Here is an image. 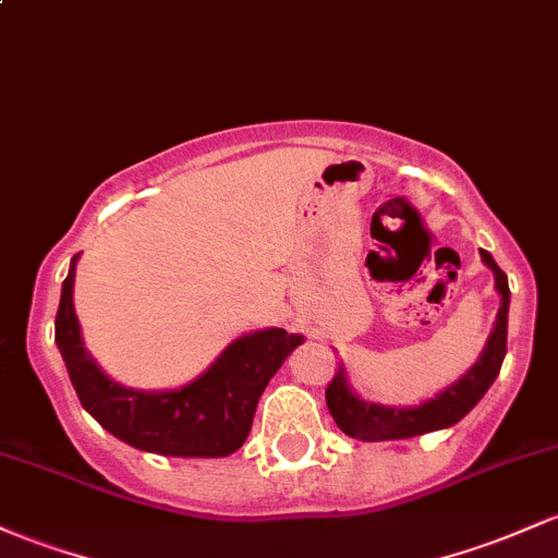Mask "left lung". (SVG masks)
Wrapping results in <instances>:
<instances>
[{
	"mask_svg": "<svg viewBox=\"0 0 558 558\" xmlns=\"http://www.w3.org/2000/svg\"><path fill=\"white\" fill-rule=\"evenodd\" d=\"M482 262L493 269L495 289L500 293V310L498 320H495L493 333H489L487 347L482 349L480 360L471 365L466 376L458 378L448 389L439 391L432 400L421 402L413 408H387L376 405V402H365L354 395L347 381V373L339 365L336 376L330 378L326 389V402L330 415H333L336 426L349 434L352 439H363V442H384V439H408L418 437V434L437 432V428H448L463 418L476 402L485 397V391L493 387L495 376L500 373L506 357V339H508V278L506 272L495 265L493 256L485 248H480Z\"/></svg>",
	"mask_w": 558,
	"mask_h": 558,
	"instance_id": "1",
	"label": "left lung"
}]
</instances>
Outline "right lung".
<instances>
[{
  "instance_id": "add662e5",
  "label": "right lung",
  "mask_w": 558,
  "mask_h": 558,
  "mask_svg": "<svg viewBox=\"0 0 558 558\" xmlns=\"http://www.w3.org/2000/svg\"><path fill=\"white\" fill-rule=\"evenodd\" d=\"M71 259L54 315V341L69 368L78 402L92 418L132 448L177 458H225L246 442L256 405L269 378L302 344L299 333L265 328L241 336L214 360L206 373L180 389H126L97 368L84 349L78 317L73 312Z\"/></svg>"
}]
</instances>
